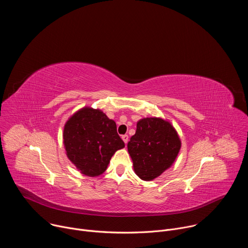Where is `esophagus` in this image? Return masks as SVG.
<instances>
[{"instance_id":"1","label":"esophagus","mask_w":248,"mask_h":248,"mask_svg":"<svg viewBox=\"0 0 248 248\" xmlns=\"http://www.w3.org/2000/svg\"><path fill=\"white\" fill-rule=\"evenodd\" d=\"M122 139L124 140V142L126 144V143L128 142V135H126V134L123 135V136H122Z\"/></svg>"}]
</instances>
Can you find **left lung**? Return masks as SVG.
Segmentation results:
<instances>
[{
    "mask_svg": "<svg viewBox=\"0 0 248 248\" xmlns=\"http://www.w3.org/2000/svg\"><path fill=\"white\" fill-rule=\"evenodd\" d=\"M181 146V139L170 123L161 118H144L137 122L127 150L134 172L149 182L173 164Z\"/></svg>",
    "mask_w": 248,
    "mask_h": 248,
    "instance_id": "obj_1",
    "label": "left lung"
}]
</instances>
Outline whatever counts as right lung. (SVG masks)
I'll list each match as a JSON object with an SVG mask.
<instances>
[{
  "instance_id": "right-lung-1",
  "label": "right lung",
  "mask_w": 248,
  "mask_h": 248,
  "mask_svg": "<svg viewBox=\"0 0 248 248\" xmlns=\"http://www.w3.org/2000/svg\"><path fill=\"white\" fill-rule=\"evenodd\" d=\"M62 138L67 158L87 176L103 173L116 151L124 147L116 123L101 110L89 107L67 120Z\"/></svg>"
}]
</instances>
